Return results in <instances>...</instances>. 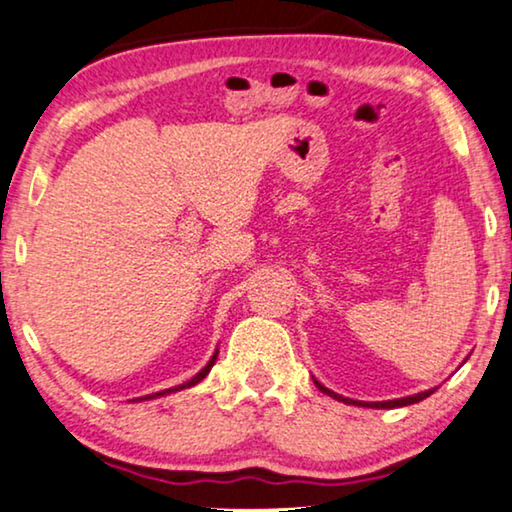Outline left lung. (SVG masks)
Returning a JSON list of instances; mask_svg holds the SVG:
<instances>
[{
	"label": "left lung",
	"mask_w": 512,
	"mask_h": 512,
	"mask_svg": "<svg viewBox=\"0 0 512 512\" xmlns=\"http://www.w3.org/2000/svg\"><path fill=\"white\" fill-rule=\"evenodd\" d=\"M315 385H318L320 390L325 392V394H329V397H334V399H338V401H345V403H357V406H369V408H399V406H410V403H417V401L427 399L429 394H434V390H429V392H420V394H415V397H406V399H394V401H376V403H362V401L343 399L341 394H334V392H329L327 387H322V385L318 383V380H315Z\"/></svg>",
	"instance_id": "1"
}]
</instances>
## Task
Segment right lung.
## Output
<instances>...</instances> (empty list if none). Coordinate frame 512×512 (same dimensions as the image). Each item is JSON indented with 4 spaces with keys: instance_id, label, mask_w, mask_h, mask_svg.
<instances>
[{
    "instance_id": "1",
    "label": "right lung",
    "mask_w": 512,
    "mask_h": 512,
    "mask_svg": "<svg viewBox=\"0 0 512 512\" xmlns=\"http://www.w3.org/2000/svg\"><path fill=\"white\" fill-rule=\"evenodd\" d=\"M215 357H218V352H215V355H213V359H211V362H208V364L204 366V369H201V371L197 373V376H194L192 380H187V383H185V385L171 387V390H167V392H157V394H150V397H141V399H153V397H162V394H169V392H176V390H185V387H192V385H197V383H199V380H204V378L208 376V371H211V366L215 364Z\"/></svg>"
}]
</instances>
